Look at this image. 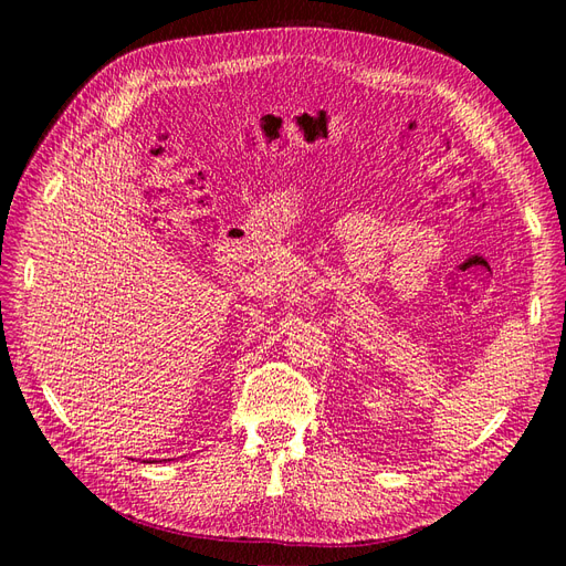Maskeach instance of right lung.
Listing matches in <instances>:
<instances>
[{
  "mask_svg": "<svg viewBox=\"0 0 566 566\" xmlns=\"http://www.w3.org/2000/svg\"><path fill=\"white\" fill-rule=\"evenodd\" d=\"M153 462H158V460H153Z\"/></svg>",
  "mask_w": 566,
  "mask_h": 566,
  "instance_id": "obj_1",
  "label": "right lung"
}]
</instances>
